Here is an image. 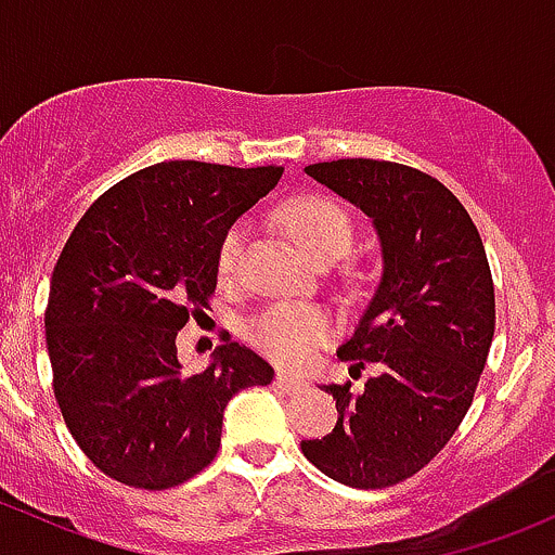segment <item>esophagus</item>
Returning <instances> with one entry per match:
<instances>
[{
  "instance_id": "esophagus-1",
  "label": "esophagus",
  "mask_w": 555,
  "mask_h": 555,
  "mask_svg": "<svg viewBox=\"0 0 555 555\" xmlns=\"http://www.w3.org/2000/svg\"><path fill=\"white\" fill-rule=\"evenodd\" d=\"M276 386L279 389H284V391H298V389H304V382H300L298 376H295V373H289V371H279L276 373Z\"/></svg>"
}]
</instances>
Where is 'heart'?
Returning a JSON list of instances; mask_svg holds the SVG:
<instances>
[{
    "mask_svg": "<svg viewBox=\"0 0 555 555\" xmlns=\"http://www.w3.org/2000/svg\"><path fill=\"white\" fill-rule=\"evenodd\" d=\"M282 225L287 228L295 244L311 257L313 262L338 260L354 238V225L346 215L344 206L335 204L324 195H298L282 206ZM244 228L233 225L222 236L217 249V273L222 279L233 276L242 257ZM330 335V319L313 306L282 304L262 313L251 324V340L266 351L268 357L287 365H300L311 357L317 346L324 344Z\"/></svg>",
    "mask_w": 555,
    "mask_h": 555,
    "instance_id": "b5f03b06",
    "label": "heart"
}]
</instances>
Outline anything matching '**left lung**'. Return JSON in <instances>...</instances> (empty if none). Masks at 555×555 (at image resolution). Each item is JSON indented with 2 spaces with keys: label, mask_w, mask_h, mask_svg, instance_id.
I'll return each mask as SVG.
<instances>
[{
  "label": "left lung",
  "mask_w": 555,
  "mask_h": 555,
  "mask_svg": "<svg viewBox=\"0 0 555 555\" xmlns=\"http://www.w3.org/2000/svg\"><path fill=\"white\" fill-rule=\"evenodd\" d=\"M306 173L365 211L382 242V282L340 360L378 373L354 395L322 386L338 422L300 449L351 489H386L416 475L473 405L494 338V282L483 242L456 195L402 164L344 158Z\"/></svg>",
  "instance_id": "1"
}]
</instances>
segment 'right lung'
<instances>
[{"label":"right lung","instance_id":"obj_1","mask_svg":"<svg viewBox=\"0 0 555 555\" xmlns=\"http://www.w3.org/2000/svg\"><path fill=\"white\" fill-rule=\"evenodd\" d=\"M282 166L169 160L131 173L82 215L44 311L53 391L82 453L109 478L160 491L217 456L222 413L273 367L236 340L182 373L177 333L209 306L217 249Z\"/></svg>","mask_w":555,"mask_h":555}]
</instances>
